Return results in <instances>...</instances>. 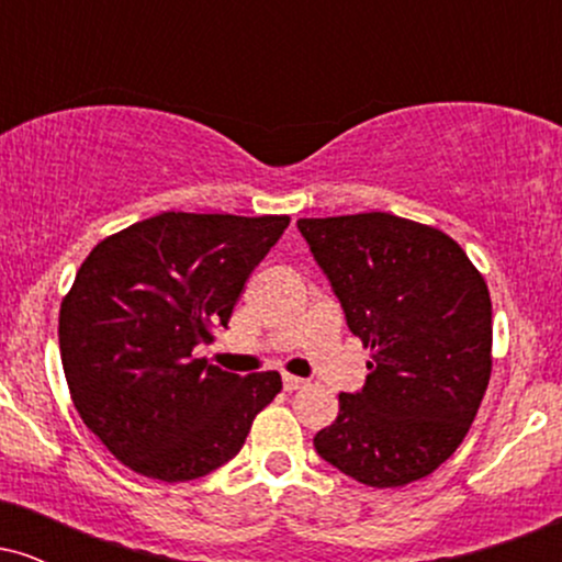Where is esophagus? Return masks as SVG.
<instances>
[{"label":"esophagus","mask_w":562,"mask_h":562,"mask_svg":"<svg viewBox=\"0 0 562 562\" xmlns=\"http://www.w3.org/2000/svg\"><path fill=\"white\" fill-rule=\"evenodd\" d=\"M282 385H285V391H299V389H306V380L295 378V375H285L282 378Z\"/></svg>","instance_id":"esophagus-1"}]
</instances>
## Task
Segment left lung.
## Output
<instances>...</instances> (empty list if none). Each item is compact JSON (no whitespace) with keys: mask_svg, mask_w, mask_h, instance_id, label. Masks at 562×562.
Masks as SVG:
<instances>
[{"mask_svg":"<svg viewBox=\"0 0 562 562\" xmlns=\"http://www.w3.org/2000/svg\"><path fill=\"white\" fill-rule=\"evenodd\" d=\"M299 229L370 348L364 389L340 393L314 449L367 486L420 481L460 447L492 378L486 282L441 229L383 211Z\"/></svg>","mask_w":562,"mask_h":562,"instance_id":"8db88e82","label":"left lung"}]
</instances>
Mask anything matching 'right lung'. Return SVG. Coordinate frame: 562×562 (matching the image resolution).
I'll use <instances>...</instances> for the list:
<instances>
[{
    "mask_svg": "<svg viewBox=\"0 0 562 562\" xmlns=\"http://www.w3.org/2000/svg\"><path fill=\"white\" fill-rule=\"evenodd\" d=\"M288 216L164 214L105 237L60 306L63 370L83 425L147 479L209 475L243 449L280 372L240 378L192 348L227 327Z\"/></svg>",
    "mask_w": 562,
    "mask_h": 562,
    "instance_id": "obj_1",
    "label": "right lung"
}]
</instances>
